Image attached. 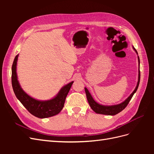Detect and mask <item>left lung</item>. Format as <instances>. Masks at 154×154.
Listing matches in <instances>:
<instances>
[{
    "label": "left lung",
    "mask_w": 154,
    "mask_h": 154,
    "mask_svg": "<svg viewBox=\"0 0 154 154\" xmlns=\"http://www.w3.org/2000/svg\"><path fill=\"white\" fill-rule=\"evenodd\" d=\"M132 48L135 51V52H136V54L138 55L136 49H135L133 46H132ZM137 59H138V63H139V71H138V81L137 83V85L136 88H135L134 91L132 92V94H130L124 101H123L122 103L118 105H103L100 104L94 100V98L92 97L89 91H88V90L86 87H85V91L86 93V96H87V101L88 102V104H89L91 109L94 110L96 113L100 114L109 115V116H114L120 112H122L124 109H125V107L127 106L130 100L132 99L133 95L137 91L139 84V82H140V70H139V67H140V66H139V65H140V60H139V56H137Z\"/></svg>",
    "instance_id": "8db88e82"
}]
</instances>
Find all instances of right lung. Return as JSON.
<instances>
[{
    "instance_id": "1",
    "label": "right lung",
    "mask_w": 154,
    "mask_h": 154,
    "mask_svg": "<svg viewBox=\"0 0 154 154\" xmlns=\"http://www.w3.org/2000/svg\"><path fill=\"white\" fill-rule=\"evenodd\" d=\"M18 57V54L14 59L11 68L12 87L17 99L32 115L38 118H49L59 114L63 109L66 98L74 82L64 85L52 99L38 100L33 98L22 89L18 80L17 74Z\"/></svg>"
}]
</instances>
